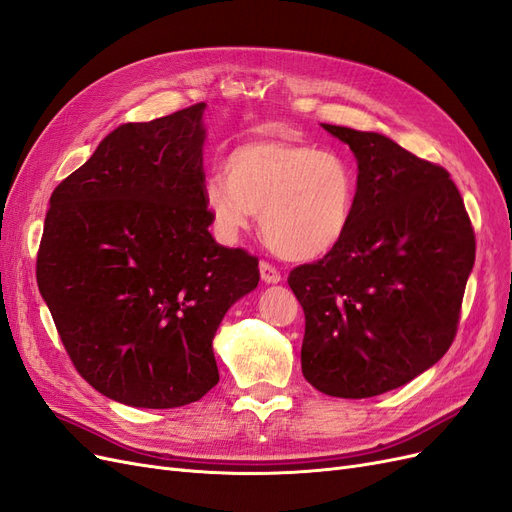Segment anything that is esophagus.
I'll return each mask as SVG.
<instances>
[{
	"mask_svg": "<svg viewBox=\"0 0 512 512\" xmlns=\"http://www.w3.org/2000/svg\"><path fill=\"white\" fill-rule=\"evenodd\" d=\"M258 269H260L262 282H265V284H280L282 282L280 271H277L273 265H269V262H260Z\"/></svg>",
	"mask_w": 512,
	"mask_h": 512,
	"instance_id": "34e87169",
	"label": "esophagus"
}]
</instances>
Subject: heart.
<instances>
[{"instance_id": "1", "label": "heart", "mask_w": 512, "mask_h": 512, "mask_svg": "<svg viewBox=\"0 0 512 512\" xmlns=\"http://www.w3.org/2000/svg\"><path fill=\"white\" fill-rule=\"evenodd\" d=\"M200 200L224 243L237 241L260 213L271 250L305 262L327 256L344 239L356 179L335 153L292 138H252L230 149L224 173L203 181Z\"/></svg>"}]
</instances>
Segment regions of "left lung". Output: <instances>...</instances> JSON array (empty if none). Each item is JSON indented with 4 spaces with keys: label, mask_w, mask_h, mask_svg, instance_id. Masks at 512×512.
<instances>
[{
    "label": "left lung",
    "mask_w": 512,
    "mask_h": 512,
    "mask_svg": "<svg viewBox=\"0 0 512 512\" xmlns=\"http://www.w3.org/2000/svg\"><path fill=\"white\" fill-rule=\"evenodd\" d=\"M322 128L356 158L354 213L335 250L288 284L305 314V380L363 399L399 389L451 348L476 243L442 166L378 132Z\"/></svg>",
    "instance_id": "obj_1"
}]
</instances>
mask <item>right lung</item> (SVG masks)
Wrapping results in <instances>:
<instances>
[{
    "mask_svg": "<svg viewBox=\"0 0 512 512\" xmlns=\"http://www.w3.org/2000/svg\"><path fill=\"white\" fill-rule=\"evenodd\" d=\"M194 104L121 123L51 194L38 288L74 367L134 408H179L220 380L213 337L258 260L211 237Z\"/></svg>",
    "mask_w": 512,
    "mask_h": 512,
    "instance_id": "obj_1",
    "label": "right lung"
}]
</instances>
